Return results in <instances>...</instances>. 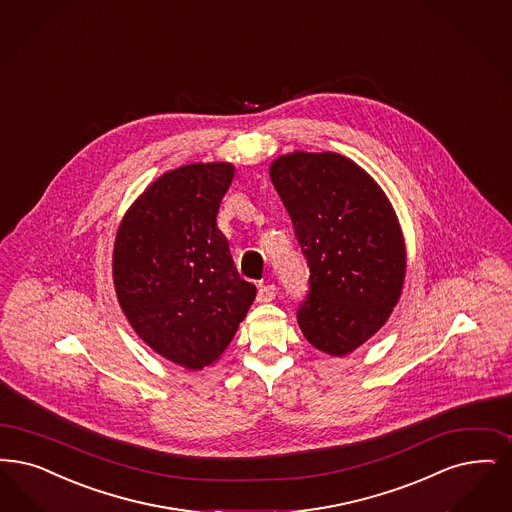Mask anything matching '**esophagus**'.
<instances>
[{"instance_id": "34e87169", "label": "esophagus", "mask_w": 512, "mask_h": 512, "mask_svg": "<svg viewBox=\"0 0 512 512\" xmlns=\"http://www.w3.org/2000/svg\"><path fill=\"white\" fill-rule=\"evenodd\" d=\"M276 286L274 284H261L257 289V301L259 303H270L272 299H276Z\"/></svg>"}]
</instances>
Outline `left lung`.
<instances>
[{"instance_id": "obj_1", "label": "left lung", "mask_w": 512, "mask_h": 512, "mask_svg": "<svg viewBox=\"0 0 512 512\" xmlns=\"http://www.w3.org/2000/svg\"><path fill=\"white\" fill-rule=\"evenodd\" d=\"M270 179L310 270L297 322L312 347L345 356L398 303L406 276L398 219L368 173L333 152L282 156Z\"/></svg>"}]
</instances>
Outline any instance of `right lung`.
<instances>
[{"mask_svg":"<svg viewBox=\"0 0 512 512\" xmlns=\"http://www.w3.org/2000/svg\"><path fill=\"white\" fill-rule=\"evenodd\" d=\"M232 177L230 164L169 171L118 228L112 268L123 314L148 347L183 368L225 352L257 293L217 226Z\"/></svg>","mask_w":512,"mask_h":512,"instance_id":"right-lung-1","label":"right lung"}]
</instances>
